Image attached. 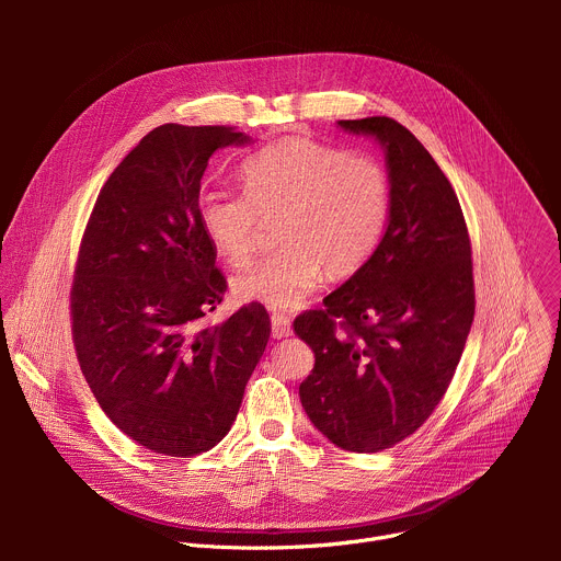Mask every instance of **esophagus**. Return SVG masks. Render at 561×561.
<instances>
[{
	"mask_svg": "<svg viewBox=\"0 0 561 561\" xmlns=\"http://www.w3.org/2000/svg\"><path fill=\"white\" fill-rule=\"evenodd\" d=\"M271 322H273V337L282 340V337H288V335H293L290 319H288L286 314H279V312H275V314L271 317Z\"/></svg>",
	"mask_w": 561,
	"mask_h": 561,
	"instance_id": "obj_1",
	"label": "esophagus"
}]
</instances>
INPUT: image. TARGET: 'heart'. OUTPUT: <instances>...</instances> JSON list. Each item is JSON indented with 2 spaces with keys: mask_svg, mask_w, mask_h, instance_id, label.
Here are the masks:
<instances>
[{
  "mask_svg": "<svg viewBox=\"0 0 561 561\" xmlns=\"http://www.w3.org/2000/svg\"><path fill=\"white\" fill-rule=\"evenodd\" d=\"M242 182L244 193L199 197L204 234L230 266L249 264L266 224L279 219L282 249L234 277L239 301L297 308L327 271L353 275L379 247L390 195L386 171L370 154L286 139L251 154Z\"/></svg>",
  "mask_w": 561,
  "mask_h": 561,
  "instance_id": "1",
  "label": "heart"
}]
</instances>
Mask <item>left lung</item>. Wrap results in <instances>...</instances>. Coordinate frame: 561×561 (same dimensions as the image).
<instances>
[{
    "label": "left lung",
    "mask_w": 561,
    "mask_h": 561,
    "mask_svg": "<svg viewBox=\"0 0 561 561\" xmlns=\"http://www.w3.org/2000/svg\"><path fill=\"white\" fill-rule=\"evenodd\" d=\"M337 124L383 146L390 210L370 260L295 319L314 353L299 399L335 446L379 453L433 415L455 375L474 317L470 237L448 178L409 128Z\"/></svg>",
    "instance_id": "1"
}]
</instances>
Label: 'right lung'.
<instances>
[{"mask_svg": "<svg viewBox=\"0 0 561 561\" xmlns=\"http://www.w3.org/2000/svg\"><path fill=\"white\" fill-rule=\"evenodd\" d=\"M249 141L232 126H157L102 186L79 247V366L108 420L159 455L224 439L271 337L257 301L202 327L226 293L199 221L202 175L215 150Z\"/></svg>", "mask_w": 561, "mask_h": 561, "instance_id": "1", "label": "right lung"}]
</instances>
